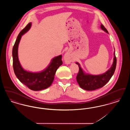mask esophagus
<instances>
[{
    "label": "esophagus",
    "instance_id": "esophagus-1",
    "mask_svg": "<svg viewBox=\"0 0 130 130\" xmlns=\"http://www.w3.org/2000/svg\"><path fill=\"white\" fill-rule=\"evenodd\" d=\"M64 59L66 64H70L71 62L73 61V58L68 52H67L65 54L64 56Z\"/></svg>",
    "mask_w": 130,
    "mask_h": 130
}]
</instances>
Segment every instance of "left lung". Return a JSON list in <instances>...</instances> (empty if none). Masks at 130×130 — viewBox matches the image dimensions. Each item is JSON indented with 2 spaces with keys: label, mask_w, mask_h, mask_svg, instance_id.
<instances>
[{
  "label": "left lung",
  "mask_w": 130,
  "mask_h": 130,
  "mask_svg": "<svg viewBox=\"0 0 130 130\" xmlns=\"http://www.w3.org/2000/svg\"><path fill=\"white\" fill-rule=\"evenodd\" d=\"M101 29L108 33V31L102 24L100 26ZM113 61L111 67L104 73L99 75H92L86 73L81 68L80 64H78L79 72L76 76V80L81 88L87 91H93L104 86L111 78L115 73L117 66V57L114 52Z\"/></svg>",
  "instance_id": "1"
}]
</instances>
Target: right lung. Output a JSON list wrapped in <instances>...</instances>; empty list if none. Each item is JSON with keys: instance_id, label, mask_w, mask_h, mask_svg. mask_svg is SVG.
Here are the masks:
<instances>
[{"instance_id": "obj_1", "label": "right lung", "mask_w": 130, "mask_h": 130, "mask_svg": "<svg viewBox=\"0 0 130 130\" xmlns=\"http://www.w3.org/2000/svg\"><path fill=\"white\" fill-rule=\"evenodd\" d=\"M31 26V23L30 22L19 32L13 45L12 51L13 68L19 80L30 89L37 91L45 89L52 85L56 71L63 62L62 55H59L53 58L48 66L41 72L32 73L26 71L22 68L18 56L19 43L22 36L30 30Z\"/></svg>"}]
</instances>
